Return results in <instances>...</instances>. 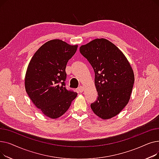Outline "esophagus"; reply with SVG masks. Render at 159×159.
Returning a JSON list of instances; mask_svg holds the SVG:
<instances>
[{"mask_svg": "<svg viewBox=\"0 0 159 159\" xmlns=\"http://www.w3.org/2000/svg\"><path fill=\"white\" fill-rule=\"evenodd\" d=\"M78 90L79 91H80V92H83V91H84V88H83L82 86H80L78 88Z\"/></svg>", "mask_w": 159, "mask_h": 159, "instance_id": "1", "label": "esophagus"}]
</instances>
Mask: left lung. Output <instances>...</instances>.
I'll return each mask as SVG.
<instances>
[{
	"label": "left lung",
	"mask_w": 159,
	"mask_h": 159,
	"mask_svg": "<svg viewBox=\"0 0 159 159\" xmlns=\"http://www.w3.org/2000/svg\"><path fill=\"white\" fill-rule=\"evenodd\" d=\"M79 50L95 72L98 97L91 104V110L103 120L111 119L130 99L135 82L131 64L120 49L106 39H95Z\"/></svg>",
	"instance_id": "obj_1"
}]
</instances>
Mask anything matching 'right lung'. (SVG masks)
I'll use <instances>...</instances> for the list:
<instances>
[{"instance_id":"add662e5","label":"right lung","mask_w":159,"mask_h":159,"mask_svg":"<svg viewBox=\"0 0 159 159\" xmlns=\"http://www.w3.org/2000/svg\"><path fill=\"white\" fill-rule=\"evenodd\" d=\"M78 45L60 39L48 41L35 53L28 64L24 85L31 101L44 115L57 119L70 107L77 93L65 88L67 62Z\"/></svg>"}]
</instances>
